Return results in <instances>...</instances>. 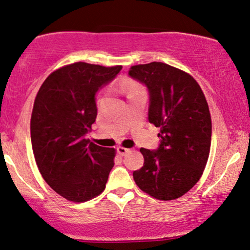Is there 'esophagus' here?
Wrapping results in <instances>:
<instances>
[{
	"instance_id": "34e87169",
	"label": "esophagus",
	"mask_w": 250,
	"mask_h": 250,
	"mask_svg": "<svg viewBox=\"0 0 250 250\" xmlns=\"http://www.w3.org/2000/svg\"><path fill=\"white\" fill-rule=\"evenodd\" d=\"M129 151H130L129 148L124 147V146H118L117 147V152H118V154H120V155H125L126 153H128Z\"/></svg>"
}]
</instances>
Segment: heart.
I'll return each mask as SVG.
<instances>
[{
    "label": "heart",
    "mask_w": 250,
    "mask_h": 250,
    "mask_svg": "<svg viewBox=\"0 0 250 250\" xmlns=\"http://www.w3.org/2000/svg\"><path fill=\"white\" fill-rule=\"evenodd\" d=\"M135 88H136V86H134V85H133V83H129V85H128V86H126V88H125V90H126V93H127V94H128L130 90L135 89Z\"/></svg>",
    "instance_id": "1"
}]
</instances>
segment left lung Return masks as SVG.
Returning a JSON list of instances; mask_svg holds the SVG:
<instances>
[{
  "instance_id": "1",
  "label": "left lung",
  "mask_w": 250,
  "mask_h": 250,
  "mask_svg": "<svg viewBox=\"0 0 250 250\" xmlns=\"http://www.w3.org/2000/svg\"><path fill=\"white\" fill-rule=\"evenodd\" d=\"M128 75L147 87L148 121L160 128V147H142L144 165L133 172L142 191L157 200H175L195 186L211 145V116L193 77L164 62L136 64Z\"/></svg>"
}]
</instances>
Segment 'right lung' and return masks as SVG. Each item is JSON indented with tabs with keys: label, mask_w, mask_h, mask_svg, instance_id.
Instances as JSON below:
<instances>
[{
	"label": "right lung",
	"mask_w": 250,
	"mask_h": 250,
	"mask_svg": "<svg viewBox=\"0 0 250 250\" xmlns=\"http://www.w3.org/2000/svg\"><path fill=\"white\" fill-rule=\"evenodd\" d=\"M122 70L87 62L51 72L36 96L31 143L42 178L72 202H85L105 190L116 149L85 138L97 116L95 95Z\"/></svg>",
	"instance_id": "add662e5"
}]
</instances>
